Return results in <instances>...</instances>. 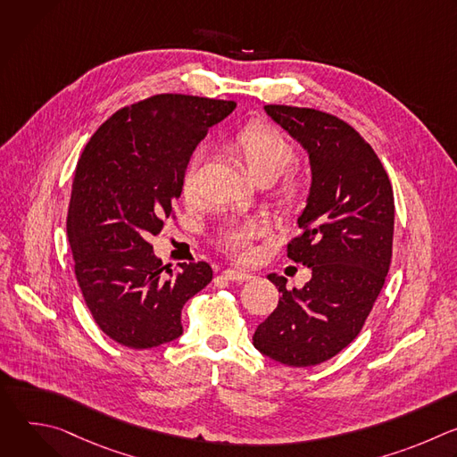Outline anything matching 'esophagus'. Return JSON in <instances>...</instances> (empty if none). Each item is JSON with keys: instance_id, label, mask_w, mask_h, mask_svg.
Wrapping results in <instances>:
<instances>
[{"instance_id": "1", "label": "esophagus", "mask_w": 457, "mask_h": 457, "mask_svg": "<svg viewBox=\"0 0 457 457\" xmlns=\"http://www.w3.org/2000/svg\"><path fill=\"white\" fill-rule=\"evenodd\" d=\"M222 277H224L226 280H231V282H247V280L253 278L251 273H247V271H238V270H226V271H222Z\"/></svg>"}]
</instances>
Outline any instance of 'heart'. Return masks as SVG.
<instances>
[{"label": "heart", "instance_id": "b5f03b06", "mask_svg": "<svg viewBox=\"0 0 457 457\" xmlns=\"http://www.w3.org/2000/svg\"><path fill=\"white\" fill-rule=\"evenodd\" d=\"M231 145L235 152L245 161L249 173L258 182H264V184H270L273 180L280 182L278 195L284 203L291 204L300 199L302 195L300 179L295 175H282L293 161V148L278 128L262 120H253L238 129V132L233 136ZM201 155H203L201 150L195 152L182 173L180 189L184 197L187 199L195 193V173H197V164L201 161ZM262 233H264L262 224L249 222V224L229 229L224 235L222 244L229 253L237 256H244L249 249L251 240Z\"/></svg>", "mask_w": 457, "mask_h": 457}]
</instances>
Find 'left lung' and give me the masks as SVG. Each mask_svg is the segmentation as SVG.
I'll return each instance as SVG.
<instances>
[{"label":"left lung","instance_id":"8db88e82","mask_svg":"<svg viewBox=\"0 0 457 457\" xmlns=\"http://www.w3.org/2000/svg\"><path fill=\"white\" fill-rule=\"evenodd\" d=\"M264 110L309 157L311 186L296 220L303 233L287 256L311 270V280L287 291L284 277L268 275L282 296L253 345L278 363L311 367L358 337L385 284L395 195L370 145L342 119L284 104Z\"/></svg>","mask_w":457,"mask_h":457}]
</instances>
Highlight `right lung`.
I'll return each mask as SVG.
<instances>
[{
  "mask_svg": "<svg viewBox=\"0 0 457 457\" xmlns=\"http://www.w3.org/2000/svg\"><path fill=\"white\" fill-rule=\"evenodd\" d=\"M235 106L154 96L115 112L79 157L67 217L76 278L99 329L124 347L177 340L184 303L213 278L206 262L171 273L148 238L171 217L191 154Z\"/></svg>",
  "mask_w": 457,
  "mask_h": 457,
  "instance_id": "add662e5",
  "label": "right lung"
}]
</instances>
